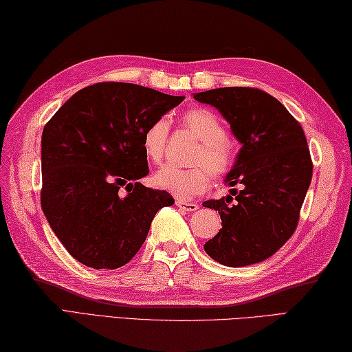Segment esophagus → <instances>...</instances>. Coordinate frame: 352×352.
<instances>
[{"label":"esophagus","mask_w":352,"mask_h":352,"mask_svg":"<svg viewBox=\"0 0 352 352\" xmlns=\"http://www.w3.org/2000/svg\"><path fill=\"white\" fill-rule=\"evenodd\" d=\"M175 206L180 207L182 210L190 212V213L198 210V204H197V203H188V201H183V199H177V201H175Z\"/></svg>","instance_id":"esophagus-1"}]
</instances>
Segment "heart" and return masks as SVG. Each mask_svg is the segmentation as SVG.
Here are the masks:
<instances>
[{
  "mask_svg": "<svg viewBox=\"0 0 352 352\" xmlns=\"http://www.w3.org/2000/svg\"><path fill=\"white\" fill-rule=\"evenodd\" d=\"M182 124L201 144L192 155L190 168L164 166L154 175L160 189L170 192L180 199H190L203 193L210 175L216 180L226 178L234 168L236 148L226 138V126L213 110L192 107L182 115ZM169 122L159 118L149 124L142 134V149L149 162L160 163L166 153Z\"/></svg>",
  "mask_w": 352,
  "mask_h": 352,
  "instance_id": "heart-1",
  "label": "heart"
}]
</instances>
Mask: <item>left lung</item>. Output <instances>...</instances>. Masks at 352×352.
Returning a JSON list of instances; mask_svg holds the SVG:
<instances>
[{
  "mask_svg": "<svg viewBox=\"0 0 352 352\" xmlns=\"http://www.w3.org/2000/svg\"><path fill=\"white\" fill-rule=\"evenodd\" d=\"M227 119L242 148L226 178L231 195L204 201L222 228L204 250L221 265L241 267L269 258L296 230L313 174L300 122L272 95L256 87H219L193 95ZM235 199H232V197Z\"/></svg>",
  "mask_w": 352,
  "mask_h": 352,
  "instance_id": "obj_1",
  "label": "left lung"
}]
</instances>
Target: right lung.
Instances as JSON below:
<instances>
[{"label": "right lung", "mask_w": 352, "mask_h": 352, "mask_svg": "<svg viewBox=\"0 0 352 352\" xmlns=\"http://www.w3.org/2000/svg\"><path fill=\"white\" fill-rule=\"evenodd\" d=\"M184 96L104 81L81 89L42 133L41 204L71 256L89 267L116 269L144 245L155 213L174 204L148 175L142 134Z\"/></svg>", "instance_id": "1"}]
</instances>
